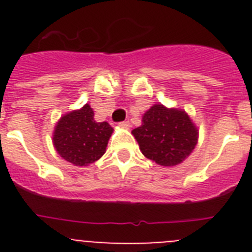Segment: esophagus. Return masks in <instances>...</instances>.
Instances as JSON below:
<instances>
[{
    "label": "esophagus",
    "mask_w": 252,
    "mask_h": 252,
    "mask_svg": "<svg viewBox=\"0 0 252 252\" xmlns=\"http://www.w3.org/2000/svg\"><path fill=\"white\" fill-rule=\"evenodd\" d=\"M119 126H120V127H121V128H126V130H127V128H130V122H128V121L120 122Z\"/></svg>",
    "instance_id": "esophagus-1"
}]
</instances>
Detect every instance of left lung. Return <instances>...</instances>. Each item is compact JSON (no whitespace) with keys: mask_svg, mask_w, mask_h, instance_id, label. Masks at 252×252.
Segmentation results:
<instances>
[{"mask_svg":"<svg viewBox=\"0 0 252 252\" xmlns=\"http://www.w3.org/2000/svg\"><path fill=\"white\" fill-rule=\"evenodd\" d=\"M141 153L158 165L171 168L184 161L198 142V128L182 108L151 106L142 116L141 126L133 128Z\"/></svg>","mask_w":252,"mask_h":252,"instance_id":"obj_1","label":"left lung"}]
</instances>
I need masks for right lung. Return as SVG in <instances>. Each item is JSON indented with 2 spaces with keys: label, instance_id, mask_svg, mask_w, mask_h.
Masks as SVG:
<instances>
[{
  "label": "right lung",
  "instance_id": "1",
  "mask_svg": "<svg viewBox=\"0 0 252 252\" xmlns=\"http://www.w3.org/2000/svg\"><path fill=\"white\" fill-rule=\"evenodd\" d=\"M113 128L97 122L88 103L60 117L53 132V145L60 157L75 166H87L106 153Z\"/></svg>",
  "mask_w": 252,
  "mask_h": 252
}]
</instances>
